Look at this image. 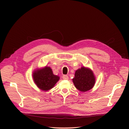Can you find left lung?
Returning a JSON list of instances; mask_svg holds the SVG:
<instances>
[{
    "label": "left lung",
    "mask_w": 129,
    "mask_h": 129,
    "mask_svg": "<svg viewBox=\"0 0 129 129\" xmlns=\"http://www.w3.org/2000/svg\"><path fill=\"white\" fill-rule=\"evenodd\" d=\"M32 76L38 88L46 91L52 89L60 80V76L54 75L52 68L48 66L35 70Z\"/></svg>",
    "instance_id": "1"
}]
</instances>
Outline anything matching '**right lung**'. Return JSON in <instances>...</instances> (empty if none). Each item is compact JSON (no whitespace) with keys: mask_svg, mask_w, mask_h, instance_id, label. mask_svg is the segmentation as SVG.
Returning <instances> with one entry per match:
<instances>
[{"mask_svg":"<svg viewBox=\"0 0 129 129\" xmlns=\"http://www.w3.org/2000/svg\"><path fill=\"white\" fill-rule=\"evenodd\" d=\"M96 78L91 69L82 66L75 71V77L73 79L76 88L82 92L91 90L95 84Z\"/></svg>","mask_w":129,"mask_h":129,"instance_id":"obj_1","label":"right lung"}]
</instances>
